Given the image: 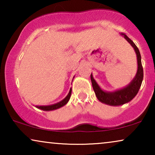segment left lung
<instances>
[{
  "label": "left lung",
  "instance_id": "1",
  "mask_svg": "<svg viewBox=\"0 0 155 155\" xmlns=\"http://www.w3.org/2000/svg\"><path fill=\"white\" fill-rule=\"evenodd\" d=\"M121 35L124 36L125 39L133 46L137 55V73L130 83L128 85L125 87L120 89V90H118L111 92H105V91L101 90L100 87L98 85V84L97 83V82L93 78L92 74L90 75L93 90L94 91L95 94H96L98 100L101 101V103L106 104L107 105L114 106V107L123 105L132 100L138 92L143 80V68L141 63V56L140 54L138 48L134 44V42L130 38L127 37L125 34L121 33Z\"/></svg>",
  "mask_w": 155,
  "mask_h": 155
}]
</instances>
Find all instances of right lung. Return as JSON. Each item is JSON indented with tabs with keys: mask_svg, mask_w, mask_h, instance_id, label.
Here are the masks:
<instances>
[{
	"mask_svg": "<svg viewBox=\"0 0 155 155\" xmlns=\"http://www.w3.org/2000/svg\"><path fill=\"white\" fill-rule=\"evenodd\" d=\"M71 92H72V89L71 88V90H70V91H69L68 94L67 95L66 97H65V99H63L62 101H61L60 102H58L56 104H54L48 105V106H37L36 107H37L38 109H41V110H43V111H53V110L58 109H59V108L63 107V106L65 105L68 103V101H69L70 98H71Z\"/></svg>",
	"mask_w": 155,
	"mask_h": 155,
	"instance_id": "add662e5",
	"label": "right lung"
}]
</instances>
